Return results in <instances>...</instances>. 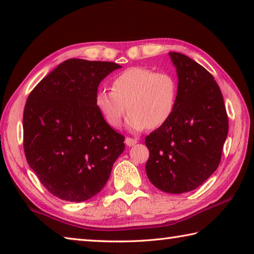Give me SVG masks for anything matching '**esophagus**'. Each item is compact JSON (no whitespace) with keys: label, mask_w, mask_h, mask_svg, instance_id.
<instances>
[{"label":"esophagus","mask_w":254,"mask_h":254,"mask_svg":"<svg viewBox=\"0 0 254 254\" xmlns=\"http://www.w3.org/2000/svg\"><path fill=\"white\" fill-rule=\"evenodd\" d=\"M136 142V139H132V137H127L126 139V144L128 145V147H132V145H134Z\"/></svg>","instance_id":"obj_1"}]
</instances>
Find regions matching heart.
<instances>
[{"label": "heart", "instance_id": "b5f03b06", "mask_svg": "<svg viewBox=\"0 0 254 254\" xmlns=\"http://www.w3.org/2000/svg\"><path fill=\"white\" fill-rule=\"evenodd\" d=\"M178 96V85L168 72H156L145 67H131L112 80L111 92L100 89L95 105L112 127L122 124L127 109V127L139 132L157 128L173 117Z\"/></svg>", "mask_w": 254, "mask_h": 254}]
</instances>
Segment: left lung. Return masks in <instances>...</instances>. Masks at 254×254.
<instances>
[{"mask_svg":"<svg viewBox=\"0 0 254 254\" xmlns=\"http://www.w3.org/2000/svg\"><path fill=\"white\" fill-rule=\"evenodd\" d=\"M177 69L178 96L173 117L145 136L150 182L169 194L194 190L221 162L229 118L220 87L195 60L169 53Z\"/></svg>","mask_w":254,"mask_h":254,"instance_id":"obj_1","label":"left lung"}]
</instances>
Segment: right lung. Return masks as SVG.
Returning a JSON list of instances; mask_svg holds the SVG:
<instances>
[{
	"instance_id": "obj_1",
	"label": "right lung",
	"mask_w": 254,
	"mask_h": 254,
	"mask_svg": "<svg viewBox=\"0 0 254 254\" xmlns=\"http://www.w3.org/2000/svg\"><path fill=\"white\" fill-rule=\"evenodd\" d=\"M121 66L68 59L29 94L23 112V149L29 166L54 196L84 201L110 178L124 151V136L95 105L97 87Z\"/></svg>"
}]
</instances>
